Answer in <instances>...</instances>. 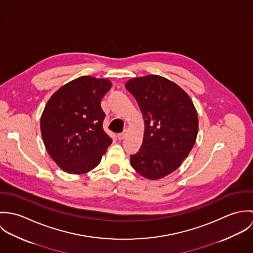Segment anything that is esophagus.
<instances>
[{
  "label": "esophagus",
  "mask_w": 253,
  "mask_h": 253,
  "mask_svg": "<svg viewBox=\"0 0 253 253\" xmlns=\"http://www.w3.org/2000/svg\"><path fill=\"white\" fill-rule=\"evenodd\" d=\"M127 133H128V130H127V129H124V131H123L122 133H119V134H118V139H119V140L125 139L126 136L127 135Z\"/></svg>",
  "instance_id": "esophagus-1"
}]
</instances>
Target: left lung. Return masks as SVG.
I'll return each mask as SVG.
<instances>
[{"label": "left lung", "mask_w": 253, "mask_h": 253, "mask_svg": "<svg viewBox=\"0 0 253 253\" xmlns=\"http://www.w3.org/2000/svg\"><path fill=\"white\" fill-rule=\"evenodd\" d=\"M126 88L136 99L145 124L141 148L130 155L131 167L147 179H161L176 170L193 149L197 110L184 89L162 76L133 78Z\"/></svg>", "instance_id": "1"}]
</instances>
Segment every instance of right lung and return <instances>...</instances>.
Returning <instances> with one entry per match:
<instances>
[{"instance_id":"1","label":"right lung","mask_w":253,"mask_h":253,"mask_svg":"<svg viewBox=\"0 0 253 253\" xmlns=\"http://www.w3.org/2000/svg\"><path fill=\"white\" fill-rule=\"evenodd\" d=\"M108 79L82 76L56 90L41 117V133L50 158L64 171L84 174L96 168L112 139L103 129L100 102Z\"/></svg>"}]
</instances>
